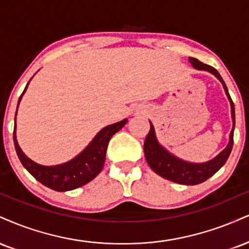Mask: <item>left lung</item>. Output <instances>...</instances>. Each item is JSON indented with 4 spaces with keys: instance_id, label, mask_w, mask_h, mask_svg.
Returning <instances> with one entry per match:
<instances>
[{
    "instance_id": "1",
    "label": "left lung",
    "mask_w": 249,
    "mask_h": 249,
    "mask_svg": "<svg viewBox=\"0 0 249 249\" xmlns=\"http://www.w3.org/2000/svg\"><path fill=\"white\" fill-rule=\"evenodd\" d=\"M190 62L194 65L195 68L202 71H208L217 77L218 80L223 83L224 89H225L227 97L231 102V109H232V118H233V128L230 134V142L227 147L224 149L219 155H217L213 160L209 161L205 163H189L185 161L179 160V159L173 157L169 154L166 149H163L159 145L157 142V138L154 134V127L151 124V128L149 132L146 137L145 142H143V152H145L146 160L152 169L155 173L159 174L162 178L169 179V181L175 182V183L179 184H187V185H195L199 184L204 182L209 178H211L213 174H215L219 170L221 167L225 164V162L229 159L231 151L233 147V132H234V125H235V113H234V104H233L232 98L227 90V87L221 79L220 74L218 73L217 70H214L212 66L205 65L200 62L199 60L195 58H189Z\"/></svg>"
}]
</instances>
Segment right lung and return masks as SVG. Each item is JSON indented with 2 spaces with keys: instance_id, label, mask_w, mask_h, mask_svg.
<instances>
[{
  "instance_id": "1",
  "label": "right lung",
  "mask_w": 249,
  "mask_h": 249,
  "mask_svg": "<svg viewBox=\"0 0 249 249\" xmlns=\"http://www.w3.org/2000/svg\"><path fill=\"white\" fill-rule=\"evenodd\" d=\"M26 87L20 95L18 104L23 94L26 90ZM126 119H124V121L102 128L82 153L74 158L73 160L59 164V166H41V164L36 163L30 160L28 157H25V154L23 153L18 143H17L16 134H15L16 126L14 128L15 148H16V153L25 169L41 184L56 191L73 190L90 182L92 178H95L101 173L104 161H106L107 143H109L113 134L118 132L126 124Z\"/></svg>"
}]
</instances>
